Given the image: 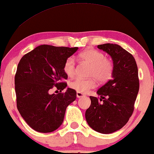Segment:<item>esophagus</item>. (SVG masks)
I'll return each mask as SVG.
<instances>
[{
  "mask_svg": "<svg viewBox=\"0 0 154 154\" xmlns=\"http://www.w3.org/2000/svg\"><path fill=\"white\" fill-rule=\"evenodd\" d=\"M76 97L78 98H81V97H85L84 94H83L82 93H80V92H76Z\"/></svg>",
  "mask_w": 154,
  "mask_h": 154,
  "instance_id": "esophagus-1",
  "label": "esophagus"
}]
</instances>
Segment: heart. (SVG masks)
Masks as SVG:
<instances>
[{
  "label": "heart",
  "instance_id": "b5f03b06",
  "mask_svg": "<svg viewBox=\"0 0 154 154\" xmlns=\"http://www.w3.org/2000/svg\"><path fill=\"white\" fill-rule=\"evenodd\" d=\"M81 60L91 65L89 75L94 76L101 82H105L112 75L113 63L106 58L102 52L94 49H88L79 54ZM63 70L68 76L72 77L75 73V61L73 57H69L65 61ZM70 86L80 93H87L97 86V81L94 77L90 79L75 78L70 82Z\"/></svg>",
  "mask_w": 154,
  "mask_h": 154
}]
</instances>
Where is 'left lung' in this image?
I'll list each match as a JSON object with an SVG mask.
<instances>
[{
  "label": "left lung",
  "mask_w": 154,
  "mask_h": 154,
  "mask_svg": "<svg viewBox=\"0 0 154 154\" xmlns=\"http://www.w3.org/2000/svg\"><path fill=\"white\" fill-rule=\"evenodd\" d=\"M97 48L111 56L114 70L111 80L97 91L100 99L90 97L85 117L92 129L109 134L125 125L133 112L139 91L138 66L133 56L120 45L106 43Z\"/></svg>",
  "instance_id": "1"
}]
</instances>
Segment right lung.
Listing matches in <instances>:
<instances>
[{
    "label": "right lung",
    "mask_w": 154,
    "mask_h": 154,
    "mask_svg": "<svg viewBox=\"0 0 154 154\" xmlns=\"http://www.w3.org/2000/svg\"><path fill=\"white\" fill-rule=\"evenodd\" d=\"M78 48L42 45L21 57L15 75L17 109L34 131L51 133L61 125L67 106L75 100L76 91L68 88L65 93L50 94L55 86L62 91L68 75L63 70L67 58Z\"/></svg>",
    "instance_id": "add662e5"
}]
</instances>
